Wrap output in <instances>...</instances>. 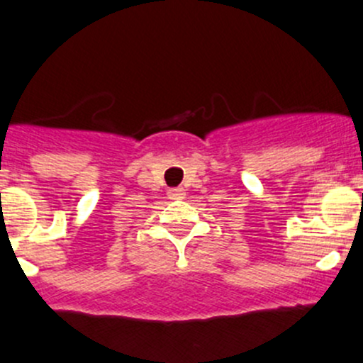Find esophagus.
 <instances>
[{
	"instance_id": "1",
	"label": "esophagus",
	"mask_w": 363,
	"mask_h": 363,
	"mask_svg": "<svg viewBox=\"0 0 363 363\" xmlns=\"http://www.w3.org/2000/svg\"><path fill=\"white\" fill-rule=\"evenodd\" d=\"M184 196H186L184 188H172L170 191H168V199L170 200H182Z\"/></svg>"
}]
</instances>
